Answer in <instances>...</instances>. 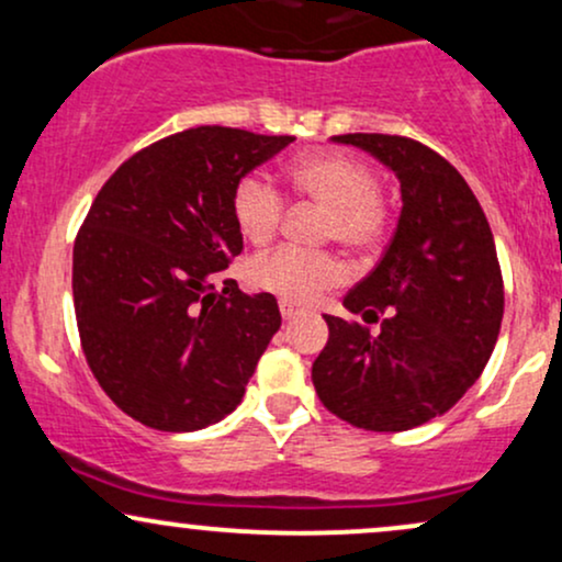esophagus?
I'll return each mask as SVG.
<instances>
[{"instance_id": "esophagus-1", "label": "esophagus", "mask_w": 562, "mask_h": 562, "mask_svg": "<svg viewBox=\"0 0 562 562\" xmlns=\"http://www.w3.org/2000/svg\"><path fill=\"white\" fill-rule=\"evenodd\" d=\"M280 312H282V319H295L301 314V308L295 306L293 301H280Z\"/></svg>"}]
</instances>
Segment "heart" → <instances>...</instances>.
<instances>
[{"label":"heart","mask_w":562,"mask_h":562,"mask_svg":"<svg viewBox=\"0 0 562 562\" xmlns=\"http://www.w3.org/2000/svg\"><path fill=\"white\" fill-rule=\"evenodd\" d=\"M290 187L303 200L327 211L325 240H338L353 254L375 248L385 232V205L378 198V179L362 160L340 153H317L295 160ZM232 211L243 237L254 245H267L285 216V198L263 173H248L235 187ZM245 277L254 288L280 295L293 303L319 299L344 280V267L327 254H303L282 248L248 261Z\"/></svg>","instance_id":"obj_1"}]
</instances>
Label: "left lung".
I'll return each mask as SVG.
<instances>
[{
	"mask_svg": "<svg viewBox=\"0 0 562 562\" xmlns=\"http://www.w3.org/2000/svg\"><path fill=\"white\" fill-rule=\"evenodd\" d=\"M402 187L383 259L344 299L381 333L327 314L312 367L322 404L364 430H409L449 412L481 378L499 338L505 290L486 214L462 173L430 147L391 134H340Z\"/></svg>",
	"mask_w": 562,
	"mask_h": 562,
	"instance_id": "obj_1",
	"label": "left lung"
}]
</instances>
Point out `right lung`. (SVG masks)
I'll list each match as a JSON object with an SVG mask.
<instances>
[{
	"label": "right lung",
	"instance_id": "obj_1",
	"mask_svg": "<svg viewBox=\"0 0 562 562\" xmlns=\"http://www.w3.org/2000/svg\"><path fill=\"white\" fill-rule=\"evenodd\" d=\"M293 137L198 126L145 147L97 192L74 245V306L97 383L147 428L235 412L280 330L272 293L211 280L243 250L235 187Z\"/></svg>",
	"mask_w": 562,
	"mask_h": 562
}]
</instances>
